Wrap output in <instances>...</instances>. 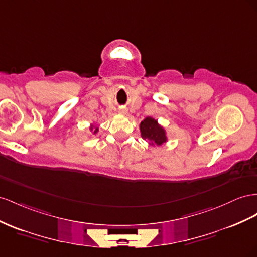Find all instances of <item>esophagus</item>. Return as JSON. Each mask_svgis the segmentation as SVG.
<instances>
[{"mask_svg":"<svg viewBox=\"0 0 257 257\" xmlns=\"http://www.w3.org/2000/svg\"><path fill=\"white\" fill-rule=\"evenodd\" d=\"M120 112H121V113H126V110H124V109H122V110H120Z\"/></svg>","mask_w":257,"mask_h":257,"instance_id":"34e87169","label":"esophagus"}]
</instances>
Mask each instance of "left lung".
<instances>
[{
  "label": "left lung",
  "instance_id": "1",
  "mask_svg": "<svg viewBox=\"0 0 257 257\" xmlns=\"http://www.w3.org/2000/svg\"><path fill=\"white\" fill-rule=\"evenodd\" d=\"M140 128L142 137L144 140H148L151 145H162L166 141L164 130L152 117H146L141 123Z\"/></svg>",
  "mask_w": 257,
  "mask_h": 257
}]
</instances>
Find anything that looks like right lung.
I'll return each mask as SVG.
<instances>
[{"label":"right lung","instance_id":"add662e5","mask_svg":"<svg viewBox=\"0 0 257 257\" xmlns=\"http://www.w3.org/2000/svg\"><path fill=\"white\" fill-rule=\"evenodd\" d=\"M91 128H92V127H91ZM97 132H98V128L96 127V128H95V131H94V133H97Z\"/></svg>","mask_w":257,"mask_h":257}]
</instances>
